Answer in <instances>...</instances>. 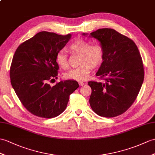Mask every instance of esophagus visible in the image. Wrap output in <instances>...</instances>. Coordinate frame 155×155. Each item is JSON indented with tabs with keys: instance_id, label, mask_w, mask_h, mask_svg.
I'll use <instances>...</instances> for the list:
<instances>
[{
	"instance_id": "34e87169",
	"label": "esophagus",
	"mask_w": 155,
	"mask_h": 155,
	"mask_svg": "<svg viewBox=\"0 0 155 155\" xmlns=\"http://www.w3.org/2000/svg\"><path fill=\"white\" fill-rule=\"evenodd\" d=\"M84 84H85V82H82V81L79 82V85H80V86H83Z\"/></svg>"
}]
</instances>
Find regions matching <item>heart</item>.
Here are the masks:
<instances>
[{
    "label": "heart",
    "mask_w": 155,
    "mask_h": 155,
    "mask_svg": "<svg viewBox=\"0 0 155 155\" xmlns=\"http://www.w3.org/2000/svg\"><path fill=\"white\" fill-rule=\"evenodd\" d=\"M69 49L73 52L81 53L80 66L71 69L64 74V77L68 80L83 81L90 76L93 66L98 67L104 59V49L98 44L90 45V42L84 39L77 38L69 45ZM56 62L62 69L68 67L67 55L60 51L56 55Z\"/></svg>",
    "instance_id": "b5f03b06"
}]
</instances>
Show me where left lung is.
Segmentation results:
<instances>
[{
	"mask_svg": "<svg viewBox=\"0 0 155 155\" xmlns=\"http://www.w3.org/2000/svg\"><path fill=\"white\" fill-rule=\"evenodd\" d=\"M90 36L98 39L104 49L103 62L96 76L105 80L104 83L88 82L92 89L90 105L100 116L116 117L130 107L141 88V56L132 39L114 29H99Z\"/></svg>",
	"mask_w": 155,
	"mask_h": 155,
	"instance_id": "1",
	"label": "left lung"
}]
</instances>
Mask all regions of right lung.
I'll return each mask as SVG.
<instances>
[{
	"instance_id": "add662e5",
	"label": "right lung",
	"mask_w": 155,
	"mask_h": 155,
	"mask_svg": "<svg viewBox=\"0 0 155 155\" xmlns=\"http://www.w3.org/2000/svg\"><path fill=\"white\" fill-rule=\"evenodd\" d=\"M71 34L41 31L21 44L16 50L10 69L12 88L23 106L39 117L53 118L66 109L69 96L78 88L74 81L49 82L57 78L56 55Z\"/></svg>"
}]
</instances>
